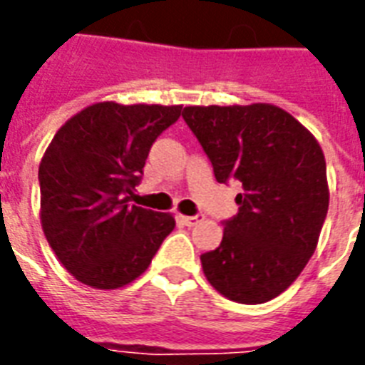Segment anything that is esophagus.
<instances>
[{
	"instance_id": "34e87169",
	"label": "esophagus",
	"mask_w": 365,
	"mask_h": 365,
	"mask_svg": "<svg viewBox=\"0 0 365 365\" xmlns=\"http://www.w3.org/2000/svg\"><path fill=\"white\" fill-rule=\"evenodd\" d=\"M180 217V220H182L183 223H185V225H187V227H193V225H197V223L199 222H202V220H205V216H178Z\"/></svg>"
}]
</instances>
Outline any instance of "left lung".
I'll return each mask as SVG.
<instances>
[{
  "label": "left lung",
  "instance_id": "left-lung-1",
  "mask_svg": "<svg viewBox=\"0 0 365 365\" xmlns=\"http://www.w3.org/2000/svg\"><path fill=\"white\" fill-rule=\"evenodd\" d=\"M183 119L220 183L237 180L239 214L200 255L208 282L231 301L277 297L311 259L328 214L326 159L317 138L272 104L187 106Z\"/></svg>",
  "mask_w": 365,
  "mask_h": 365
}]
</instances>
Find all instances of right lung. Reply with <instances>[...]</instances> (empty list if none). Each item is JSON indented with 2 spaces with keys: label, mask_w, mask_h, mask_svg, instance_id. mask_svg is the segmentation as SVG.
Wrapping results in <instances>:
<instances>
[{
  "label": "right lung",
  "mask_w": 365,
  "mask_h": 365,
  "mask_svg": "<svg viewBox=\"0 0 365 365\" xmlns=\"http://www.w3.org/2000/svg\"><path fill=\"white\" fill-rule=\"evenodd\" d=\"M182 106L98 102L60 126L39 165L41 227L79 282L123 288L149 267L176 225L130 205L149 149Z\"/></svg>",
  "instance_id": "right-lung-1"
}]
</instances>
